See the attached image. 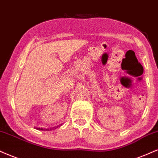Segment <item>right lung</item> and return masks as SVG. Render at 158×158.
<instances>
[{"label":"right lung","instance_id":"obj_1","mask_svg":"<svg viewBox=\"0 0 158 158\" xmlns=\"http://www.w3.org/2000/svg\"><path fill=\"white\" fill-rule=\"evenodd\" d=\"M52 127V128H50V129H43V128H37V130H48H48H55V129H56V127Z\"/></svg>","mask_w":158,"mask_h":158}]
</instances>
